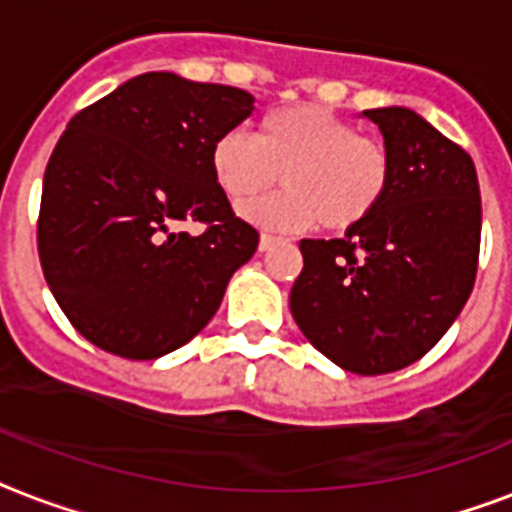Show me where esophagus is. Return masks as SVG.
Masks as SVG:
<instances>
[{
	"mask_svg": "<svg viewBox=\"0 0 512 512\" xmlns=\"http://www.w3.org/2000/svg\"><path fill=\"white\" fill-rule=\"evenodd\" d=\"M273 244H278V236L273 234H260V252H265V249H270Z\"/></svg>",
	"mask_w": 512,
	"mask_h": 512,
	"instance_id": "1",
	"label": "esophagus"
}]
</instances>
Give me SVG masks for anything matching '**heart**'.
Returning a JSON list of instances; mask_svg holds the SVG:
<instances>
[{"label": "heart", "instance_id": "1", "mask_svg": "<svg viewBox=\"0 0 512 512\" xmlns=\"http://www.w3.org/2000/svg\"><path fill=\"white\" fill-rule=\"evenodd\" d=\"M210 170L244 213L285 173L287 189L249 211L257 226L352 231L384 205L394 176L392 149L318 105L265 112L252 139L226 131L210 147Z\"/></svg>", "mask_w": 512, "mask_h": 512}]
</instances>
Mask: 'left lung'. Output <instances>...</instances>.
<instances>
[{
	"mask_svg": "<svg viewBox=\"0 0 512 512\" xmlns=\"http://www.w3.org/2000/svg\"><path fill=\"white\" fill-rule=\"evenodd\" d=\"M392 149L384 205L342 239H302L294 321L344 371L381 376L421 360L471 297L481 194L471 155L405 107L365 110Z\"/></svg>",
	"mask_w": 512,
	"mask_h": 512,
	"instance_id": "obj_1",
	"label": "left lung"
}]
</instances>
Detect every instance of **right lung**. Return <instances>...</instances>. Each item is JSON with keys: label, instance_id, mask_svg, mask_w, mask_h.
<instances>
[{"label": "right lung", "instance_id": "add662e5", "mask_svg": "<svg viewBox=\"0 0 512 512\" xmlns=\"http://www.w3.org/2000/svg\"><path fill=\"white\" fill-rule=\"evenodd\" d=\"M236 86L144 73L83 107L44 170L36 242L78 334L155 360L202 331L260 234L236 218L210 147L252 115ZM197 222L189 235L180 228Z\"/></svg>", "mask_w": 512, "mask_h": 512}]
</instances>
